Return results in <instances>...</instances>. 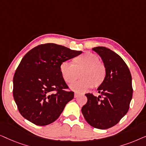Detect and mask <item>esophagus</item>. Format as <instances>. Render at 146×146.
<instances>
[{"label":"esophagus","mask_w":146,"mask_h":146,"mask_svg":"<svg viewBox=\"0 0 146 146\" xmlns=\"http://www.w3.org/2000/svg\"><path fill=\"white\" fill-rule=\"evenodd\" d=\"M78 96V94L76 93V92H75L74 93V98H77Z\"/></svg>","instance_id":"esophagus-1"}]
</instances>
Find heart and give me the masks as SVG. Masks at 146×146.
I'll use <instances>...</instances> for the list:
<instances>
[{
  "instance_id": "heart-1",
  "label": "heart",
  "mask_w": 146,
  "mask_h": 146,
  "mask_svg": "<svg viewBox=\"0 0 146 146\" xmlns=\"http://www.w3.org/2000/svg\"><path fill=\"white\" fill-rule=\"evenodd\" d=\"M100 60L97 54L86 52L74 58L73 64L68 62L62 63L60 67L61 75L66 82L72 84L80 74V80L70 86L77 92H84L92 87L98 88L104 82L107 74L104 64Z\"/></svg>"
}]
</instances>
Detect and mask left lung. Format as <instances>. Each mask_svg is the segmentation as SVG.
<instances>
[{
    "mask_svg": "<svg viewBox=\"0 0 146 146\" xmlns=\"http://www.w3.org/2000/svg\"><path fill=\"white\" fill-rule=\"evenodd\" d=\"M106 68V78L98 90L100 95L86 94L87 103L82 108L84 118L91 126L106 129L113 126L126 114L132 98L130 71L123 59L110 49L94 48Z\"/></svg>",
    "mask_w": 146,
    "mask_h": 146,
    "instance_id": "obj_1",
    "label": "left lung"
}]
</instances>
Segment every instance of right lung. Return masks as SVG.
I'll list each match as a JSON object with an SVG mask.
<instances>
[{
	"label": "right lung",
	"instance_id": "1",
	"mask_svg": "<svg viewBox=\"0 0 146 146\" xmlns=\"http://www.w3.org/2000/svg\"><path fill=\"white\" fill-rule=\"evenodd\" d=\"M61 45L37 46L23 58L13 78V97L25 119L46 125L58 118L73 99L60 73L61 64L82 54Z\"/></svg>",
	"mask_w": 146,
	"mask_h": 146
}]
</instances>
